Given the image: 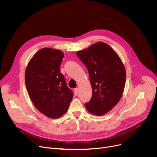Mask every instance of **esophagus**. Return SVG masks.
<instances>
[{
    "label": "esophagus",
    "mask_w": 157,
    "mask_h": 157,
    "mask_svg": "<svg viewBox=\"0 0 157 157\" xmlns=\"http://www.w3.org/2000/svg\"><path fill=\"white\" fill-rule=\"evenodd\" d=\"M78 91H79V89H78V88H75V95L76 96V95H78Z\"/></svg>",
    "instance_id": "obj_1"
}]
</instances>
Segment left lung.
Listing matches in <instances>:
<instances>
[{
    "instance_id": "8db88e82",
    "label": "left lung",
    "mask_w": 157,
    "mask_h": 157,
    "mask_svg": "<svg viewBox=\"0 0 157 157\" xmlns=\"http://www.w3.org/2000/svg\"><path fill=\"white\" fill-rule=\"evenodd\" d=\"M76 55L87 68L93 94L85 103L86 109L96 116H102L120 101L125 87V67L115 51L107 44L98 42Z\"/></svg>"
}]
</instances>
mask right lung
Listing matches in <instances>:
<instances>
[{
    "label": "right lung",
    "mask_w": 157,
    "mask_h": 157,
    "mask_svg": "<svg viewBox=\"0 0 157 157\" xmlns=\"http://www.w3.org/2000/svg\"><path fill=\"white\" fill-rule=\"evenodd\" d=\"M63 57L59 50L42 48L29 61L25 75L32 102L41 113L52 119L64 114L73 98L72 90L60 73Z\"/></svg>",
    "instance_id": "obj_1"
}]
</instances>
